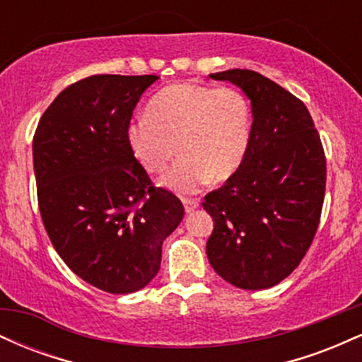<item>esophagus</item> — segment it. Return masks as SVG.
I'll use <instances>...</instances> for the list:
<instances>
[{"instance_id": "esophagus-1", "label": "esophagus", "mask_w": 362, "mask_h": 362, "mask_svg": "<svg viewBox=\"0 0 362 362\" xmlns=\"http://www.w3.org/2000/svg\"><path fill=\"white\" fill-rule=\"evenodd\" d=\"M184 206L187 213H192V211H195L199 207V201L197 199H184Z\"/></svg>"}]
</instances>
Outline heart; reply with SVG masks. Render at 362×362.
I'll list each match as a JSON object with an SVG mask.
<instances>
[{"label": "heart", "mask_w": 362, "mask_h": 362, "mask_svg": "<svg viewBox=\"0 0 362 362\" xmlns=\"http://www.w3.org/2000/svg\"><path fill=\"white\" fill-rule=\"evenodd\" d=\"M252 136L247 97L231 86L175 83L149 100L148 114L127 127L132 155L148 172L167 168L160 184L178 194H194L216 178L231 177L242 165ZM179 146L177 147L176 144Z\"/></svg>", "instance_id": "1"}]
</instances>
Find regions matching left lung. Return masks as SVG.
I'll list each match as a JSON object with an SVG mask.
<instances>
[{
	"instance_id": "left-lung-1",
	"label": "left lung",
	"mask_w": 362,
	"mask_h": 362,
	"mask_svg": "<svg viewBox=\"0 0 362 362\" xmlns=\"http://www.w3.org/2000/svg\"><path fill=\"white\" fill-rule=\"evenodd\" d=\"M209 76L243 90L253 122L240 168L202 202L214 221L207 259L236 288L267 289L300 265L313 242L325 197V153L305 103L277 83L250 69Z\"/></svg>"
}]
</instances>
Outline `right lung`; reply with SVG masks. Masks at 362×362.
Returning <instances> with one entry per match:
<instances>
[{
    "instance_id": "obj_1",
    "label": "right lung",
    "mask_w": 362,
    "mask_h": 362,
    "mask_svg": "<svg viewBox=\"0 0 362 362\" xmlns=\"http://www.w3.org/2000/svg\"><path fill=\"white\" fill-rule=\"evenodd\" d=\"M155 74H95L62 90L34 134L39 209L71 271L112 294L143 289L161 245L184 218L180 199L155 187L132 155L127 127Z\"/></svg>"
}]
</instances>
